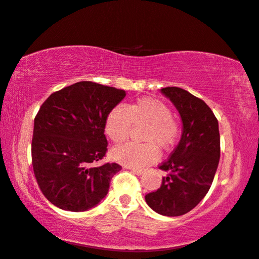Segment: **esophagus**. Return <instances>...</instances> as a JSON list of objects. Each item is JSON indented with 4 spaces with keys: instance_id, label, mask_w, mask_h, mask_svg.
Returning a JSON list of instances; mask_svg holds the SVG:
<instances>
[{
    "instance_id": "1",
    "label": "esophagus",
    "mask_w": 259,
    "mask_h": 259,
    "mask_svg": "<svg viewBox=\"0 0 259 259\" xmlns=\"http://www.w3.org/2000/svg\"><path fill=\"white\" fill-rule=\"evenodd\" d=\"M128 169H130L133 173H135L136 175H142L143 174V169H141V168H137V167H126Z\"/></svg>"
}]
</instances>
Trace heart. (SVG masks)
Returning a JSON list of instances; mask_svg holds the SVG:
<instances>
[{
    "instance_id": "heart-1",
    "label": "heart",
    "mask_w": 259,
    "mask_h": 259,
    "mask_svg": "<svg viewBox=\"0 0 259 259\" xmlns=\"http://www.w3.org/2000/svg\"><path fill=\"white\" fill-rule=\"evenodd\" d=\"M133 124H146L142 139L144 144H125L112 152L116 161L134 167H143L159 158V147L169 150L178 141L180 125L171 110L161 100L141 98L125 107L116 106L107 114L105 133L115 144H121L129 137Z\"/></svg>"
}]
</instances>
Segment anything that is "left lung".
Segmentation results:
<instances>
[{
	"instance_id": "8db88e82",
	"label": "left lung",
	"mask_w": 259,
	"mask_h": 259,
	"mask_svg": "<svg viewBox=\"0 0 259 259\" xmlns=\"http://www.w3.org/2000/svg\"><path fill=\"white\" fill-rule=\"evenodd\" d=\"M181 116V141L159 166L166 171L159 189L145 196L152 210L167 217L183 215L210 190L220 159L218 120L205 102L175 86L161 89Z\"/></svg>"
}]
</instances>
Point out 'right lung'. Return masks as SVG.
Listing matches in <instances>:
<instances>
[{"instance_id": "obj_1", "label": "right lung", "mask_w": 259, "mask_h": 259, "mask_svg": "<svg viewBox=\"0 0 259 259\" xmlns=\"http://www.w3.org/2000/svg\"><path fill=\"white\" fill-rule=\"evenodd\" d=\"M124 90L78 81L52 93L34 118L32 166L41 192L55 206L83 212L108 194L117 163H93L105 157L107 114Z\"/></svg>"}]
</instances>
